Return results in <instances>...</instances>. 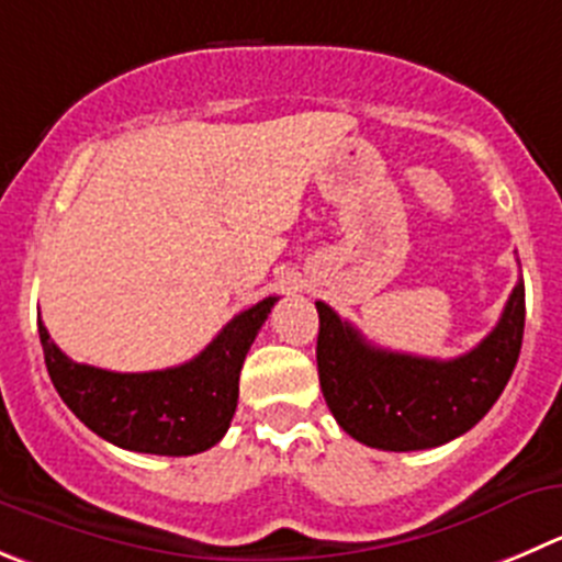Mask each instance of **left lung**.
<instances>
[{"label":"left lung","instance_id":"1","mask_svg":"<svg viewBox=\"0 0 562 562\" xmlns=\"http://www.w3.org/2000/svg\"><path fill=\"white\" fill-rule=\"evenodd\" d=\"M317 314L319 386L341 430L375 450H430L472 430L510 381L525 336V281L496 328L450 361L370 345L323 301Z\"/></svg>","mask_w":562,"mask_h":562}]
</instances>
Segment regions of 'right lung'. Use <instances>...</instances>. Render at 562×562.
<instances>
[{"mask_svg": "<svg viewBox=\"0 0 562 562\" xmlns=\"http://www.w3.org/2000/svg\"><path fill=\"white\" fill-rule=\"evenodd\" d=\"M239 312L204 350L181 367L110 372L77 364L37 319L46 370L63 403L110 445L151 456H195L226 436L239 397V370L272 303Z\"/></svg>", "mask_w": 562, "mask_h": 562, "instance_id": "obj_1", "label": "right lung"}]
</instances>
